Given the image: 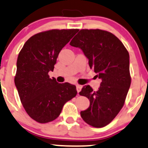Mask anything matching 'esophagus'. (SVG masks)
I'll return each instance as SVG.
<instances>
[{"instance_id": "obj_1", "label": "esophagus", "mask_w": 148, "mask_h": 148, "mask_svg": "<svg viewBox=\"0 0 148 148\" xmlns=\"http://www.w3.org/2000/svg\"><path fill=\"white\" fill-rule=\"evenodd\" d=\"M76 89H77V93H79V92L80 91H81V89H82V86H81V85L77 84V86H76Z\"/></svg>"}]
</instances>
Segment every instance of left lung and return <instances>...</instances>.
I'll return each mask as SVG.
<instances>
[{
    "mask_svg": "<svg viewBox=\"0 0 148 148\" xmlns=\"http://www.w3.org/2000/svg\"><path fill=\"white\" fill-rule=\"evenodd\" d=\"M70 45L82 50L90 69L102 80L97 91L85 85L79 92L90 101L81 117L94 127H105L122 109L130 87L129 53L115 35L99 29H81Z\"/></svg>",
    "mask_w": 148,
    "mask_h": 148,
    "instance_id": "8db88e82",
    "label": "left lung"
}]
</instances>
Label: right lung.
<instances>
[{
  "mask_svg": "<svg viewBox=\"0 0 148 148\" xmlns=\"http://www.w3.org/2000/svg\"><path fill=\"white\" fill-rule=\"evenodd\" d=\"M78 29H51L31 36L18 54L15 86L27 114L46 123L60 116L64 104L77 94L76 86L50 78L61 50Z\"/></svg>",
  "mask_w": 148,
  "mask_h": 148,
  "instance_id": "add662e5",
  "label": "right lung"
}]
</instances>
